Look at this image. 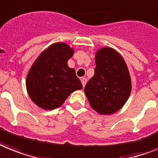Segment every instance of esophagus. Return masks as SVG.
I'll return each instance as SVG.
<instances>
[{
    "instance_id": "1",
    "label": "esophagus",
    "mask_w": 158,
    "mask_h": 158,
    "mask_svg": "<svg viewBox=\"0 0 158 158\" xmlns=\"http://www.w3.org/2000/svg\"><path fill=\"white\" fill-rule=\"evenodd\" d=\"M81 83H82V85H83V87L84 88V86H85L86 83H87V79H86V78H82Z\"/></svg>"
}]
</instances>
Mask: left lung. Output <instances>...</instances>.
Segmentation results:
<instances>
[{"mask_svg": "<svg viewBox=\"0 0 158 158\" xmlns=\"http://www.w3.org/2000/svg\"><path fill=\"white\" fill-rule=\"evenodd\" d=\"M131 90L130 74L121 55L111 48L98 50L94 75L84 88L92 108L101 114H112L124 106Z\"/></svg>", "mask_w": 158, "mask_h": 158, "instance_id": "8db88e82", "label": "left lung"}]
</instances>
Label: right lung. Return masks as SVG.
<instances>
[{
  "label": "right lung",
  "mask_w": 158,
  "mask_h": 158,
  "mask_svg": "<svg viewBox=\"0 0 158 158\" xmlns=\"http://www.w3.org/2000/svg\"><path fill=\"white\" fill-rule=\"evenodd\" d=\"M74 50L64 43L53 44L44 50L27 76L31 99L44 110H54L64 103L71 92L83 86L75 70L67 65Z\"/></svg>",
  "instance_id": "right-lung-1"
}]
</instances>
